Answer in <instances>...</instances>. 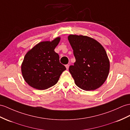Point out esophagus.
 Segmentation results:
<instances>
[{"label":"esophagus","mask_w":130,"mask_h":130,"mask_svg":"<svg viewBox=\"0 0 130 130\" xmlns=\"http://www.w3.org/2000/svg\"><path fill=\"white\" fill-rule=\"evenodd\" d=\"M69 64H66V69H68L69 68Z\"/></svg>","instance_id":"1"}]
</instances>
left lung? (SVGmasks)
Listing matches in <instances>:
<instances>
[{
    "label": "left lung",
    "mask_w": 130,
    "mask_h": 130,
    "mask_svg": "<svg viewBox=\"0 0 130 130\" xmlns=\"http://www.w3.org/2000/svg\"><path fill=\"white\" fill-rule=\"evenodd\" d=\"M68 39L75 58L74 65L69 68L75 84L86 91L100 88L110 71L105 48L98 41L87 36L70 35Z\"/></svg>",
    "instance_id": "1"
}]
</instances>
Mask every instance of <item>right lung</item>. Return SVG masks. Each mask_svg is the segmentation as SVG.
I'll list each match as a JSON object with an SVG mask.
<instances>
[{"instance_id":"obj_1","label":"right lung","mask_w":130,"mask_h":130,"mask_svg":"<svg viewBox=\"0 0 130 130\" xmlns=\"http://www.w3.org/2000/svg\"><path fill=\"white\" fill-rule=\"evenodd\" d=\"M61 37L39 42L25 55L21 64V73L25 81L35 89L45 90L57 83L66 68L59 62L55 51Z\"/></svg>"}]
</instances>
